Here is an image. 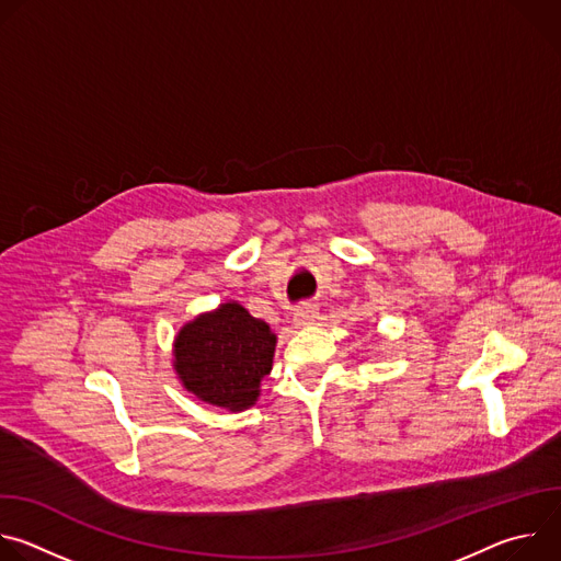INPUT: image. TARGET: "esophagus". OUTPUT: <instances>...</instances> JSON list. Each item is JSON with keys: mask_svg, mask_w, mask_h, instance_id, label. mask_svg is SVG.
Segmentation results:
<instances>
[{"mask_svg": "<svg viewBox=\"0 0 561 561\" xmlns=\"http://www.w3.org/2000/svg\"><path fill=\"white\" fill-rule=\"evenodd\" d=\"M314 322H319V308L314 304H306V306L297 308V312H295L297 327H310Z\"/></svg>", "mask_w": 561, "mask_h": 561, "instance_id": "1", "label": "esophagus"}]
</instances>
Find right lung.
Segmentation results:
<instances>
[{
  "label": "right lung",
  "mask_w": 561,
  "mask_h": 561,
  "mask_svg": "<svg viewBox=\"0 0 561 561\" xmlns=\"http://www.w3.org/2000/svg\"><path fill=\"white\" fill-rule=\"evenodd\" d=\"M277 337L242 304L226 301L202 312L175 337V373L184 388L206 404L239 413L260 397L273 368Z\"/></svg>",
  "instance_id": "right-lung-1"
}]
</instances>
